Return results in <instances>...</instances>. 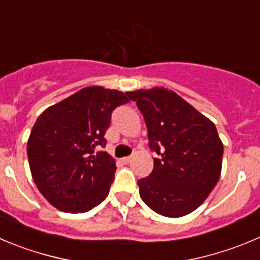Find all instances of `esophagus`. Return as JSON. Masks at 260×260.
Masks as SVG:
<instances>
[{
	"label": "esophagus",
	"mask_w": 260,
	"mask_h": 260,
	"mask_svg": "<svg viewBox=\"0 0 260 260\" xmlns=\"http://www.w3.org/2000/svg\"><path fill=\"white\" fill-rule=\"evenodd\" d=\"M130 160H132V155H128V157H123L122 158V162L123 163H128V162H130Z\"/></svg>",
	"instance_id": "esophagus-1"
}]
</instances>
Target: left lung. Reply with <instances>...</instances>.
<instances>
[{
    "instance_id": "1",
    "label": "left lung",
    "mask_w": 260,
    "mask_h": 260,
    "mask_svg": "<svg viewBox=\"0 0 260 260\" xmlns=\"http://www.w3.org/2000/svg\"><path fill=\"white\" fill-rule=\"evenodd\" d=\"M137 102L154 158L138 180L140 198L160 216H186L208 198L221 176L223 144L214 123L165 86L126 91Z\"/></svg>"
}]
</instances>
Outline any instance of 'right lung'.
Masks as SVG:
<instances>
[{
    "mask_svg": "<svg viewBox=\"0 0 260 260\" xmlns=\"http://www.w3.org/2000/svg\"><path fill=\"white\" fill-rule=\"evenodd\" d=\"M127 102L120 90L86 86L37 118L26 148L29 167L38 190L54 208L84 213L107 198L116 162L95 149L107 143L112 111Z\"/></svg>",
    "mask_w": 260,
    "mask_h": 260,
    "instance_id": "obj_1",
    "label": "right lung"
}]
</instances>
